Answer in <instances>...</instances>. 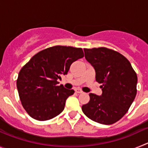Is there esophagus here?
Returning a JSON list of instances; mask_svg holds the SVG:
<instances>
[{
	"instance_id": "1",
	"label": "esophagus",
	"mask_w": 148,
	"mask_h": 148,
	"mask_svg": "<svg viewBox=\"0 0 148 148\" xmlns=\"http://www.w3.org/2000/svg\"><path fill=\"white\" fill-rule=\"evenodd\" d=\"M75 92H76V93H82V91L81 90H79V89H76V90H75Z\"/></svg>"
}]
</instances>
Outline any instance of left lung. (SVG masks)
Masks as SVG:
<instances>
[{"mask_svg": "<svg viewBox=\"0 0 148 148\" xmlns=\"http://www.w3.org/2000/svg\"><path fill=\"white\" fill-rule=\"evenodd\" d=\"M85 58L102 84V94L90 93V101L82 105L83 113L92 121L111 125L127 112L136 95L137 75L130 61L118 52L105 47L84 49Z\"/></svg>", "mask_w": 148, "mask_h": 148, "instance_id": "obj_1", "label": "left lung"}]
</instances>
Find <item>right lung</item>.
I'll return each mask as SVG.
<instances>
[{"label":"right lung","instance_id":"1","mask_svg":"<svg viewBox=\"0 0 148 148\" xmlns=\"http://www.w3.org/2000/svg\"><path fill=\"white\" fill-rule=\"evenodd\" d=\"M83 57L82 48L55 46L39 52L22 67L17 88L23 108L32 118L46 121L64 110L66 99L75 91L58 86V79Z\"/></svg>","mask_w":148,"mask_h":148}]
</instances>
